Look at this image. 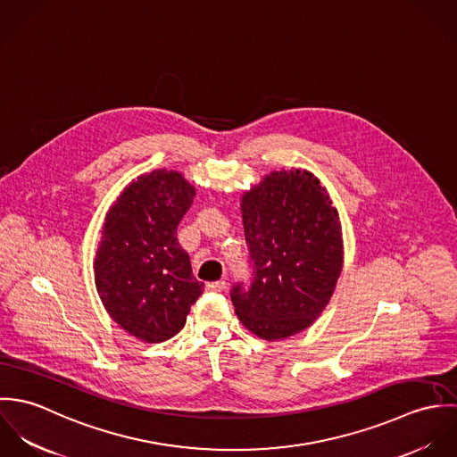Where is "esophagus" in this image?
<instances>
[{"mask_svg":"<svg viewBox=\"0 0 457 457\" xmlns=\"http://www.w3.org/2000/svg\"><path fill=\"white\" fill-rule=\"evenodd\" d=\"M227 288V283L225 281H211V283H207L205 285V290L207 292H223Z\"/></svg>","mask_w":457,"mask_h":457,"instance_id":"esophagus-1","label":"esophagus"}]
</instances>
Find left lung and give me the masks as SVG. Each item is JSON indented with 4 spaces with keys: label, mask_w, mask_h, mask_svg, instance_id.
<instances>
[{
    "label": "left lung",
    "mask_w": 457,
    "mask_h": 457,
    "mask_svg": "<svg viewBox=\"0 0 457 457\" xmlns=\"http://www.w3.org/2000/svg\"><path fill=\"white\" fill-rule=\"evenodd\" d=\"M253 263L250 288L232 287L243 326L276 341L312 326L330 301L343 267L336 207L308 170H274L241 198Z\"/></svg>",
    "instance_id": "left-lung-1"
}]
</instances>
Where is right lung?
Returning <instances> with one entry per match:
<instances>
[{
	"instance_id": "obj_1",
	"label": "right lung",
	"mask_w": 457,
	"mask_h": 457,
	"mask_svg": "<svg viewBox=\"0 0 457 457\" xmlns=\"http://www.w3.org/2000/svg\"><path fill=\"white\" fill-rule=\"evenodd\" d=\"M194 196L183 174L158 169L133 179L105 216L93 262L96 290L111 319L140 341L176 336L204 290L178 241Z\"/></svg>"
}]
</instances>
